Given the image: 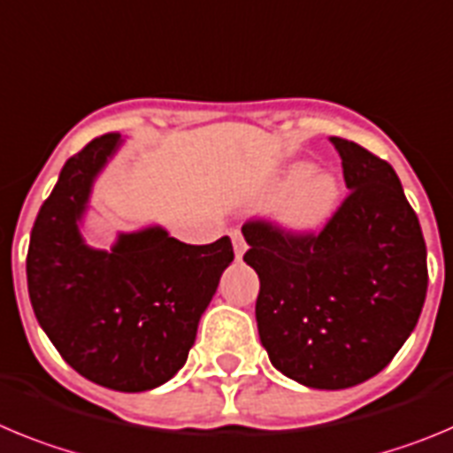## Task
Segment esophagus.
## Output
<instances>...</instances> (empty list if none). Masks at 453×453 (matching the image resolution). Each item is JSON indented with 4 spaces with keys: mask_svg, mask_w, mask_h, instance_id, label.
I'll use <instances>...</instances> for the list:
<instances>
[{
    "mask_svg": "<svg viewBox=\"0 0 453 453\" xmlns=\"http://www.w3.org/2000/svg\"><path fill=\"white\" fill-rule=\"evenodd\" d=\"M230 236H232V246H234V257L236 259H242L243 252H246V239H243L242 230H232Z\"/></svg>",
    "mask_w": 453,
    "mask_h": 453,
    "instance_id": "obj_1",
    "label": "esophagus"
}]
</instances>
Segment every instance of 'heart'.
<instances>
[{
    "label": "heart",
    "mask_w": 453,
    "mask_h": 453,
    "mask_svg": "<svg viewBox=\"0 0 453 453\" xmlns=\"http://www.w3.org/2000/svg\"><path fill=\"white\" fill-rule=\"evenodd\" d=\"M277 189L280 194L291 191V196L280 210V217L284 226L297 234H307L323 227L341 198V185L336 178L327 171L311 173V165L307 162H296L288 166Z\"/></svg>",
    "instance_id": "heart-1"
}]
</instances>
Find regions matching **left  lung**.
<instances>
[{
    "instance_id": "8db88e82",
    "label": "left lung",
    "mask_w": 453,
    "mask_h": 453,
    "mask_svg": "<svg viewBox=\"0 0 453 453\" xmlns=\"http://www.w3.org/2000/svg\"><path fill=\"white\" fill-rule=\"evenodd\" d=\"M349 194L320 232L243 223V262L259 275L255 316L282 374L320 390L364 384L393 361L425 307L426 246L386 160L343 137Z\"/></svg>"
}]
</instances>
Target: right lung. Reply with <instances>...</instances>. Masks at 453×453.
<instances>
[{
  "instance_id": "add662e5",
  "label": "right lung",
  "mask_w": 453,
  "mask_h": 453,
  "mask_svg": "<svg viewBox=\"0 0 453 453\" xmlns=\"http://www.w3.org/2000/svg\"><path fill=\"white\" fill-rule=\"evenodd\" d=\"M119 144V133H108L65 162L31 230L27 282L40 327L76 372L142 393L185 365L234 250L230 236L189 246L157 226L119 234L110 250L89 248L79 221Z\"/></svg>"
}]
</instances>
